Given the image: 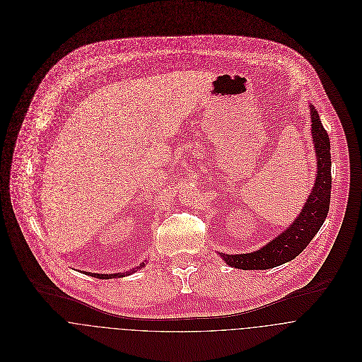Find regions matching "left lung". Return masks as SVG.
I'll use <instances>...</instances> for the list:
<instances>
[{"mask_svg": "<svg viewBox=\"0 0 362 362\" xmlns=\"http://www.w3.org/2000/svg\"><path fill=\"white\" fill-rule=\"evenodd\" d=\"M310 132L316 152L317 173L305 205L287 230L258 251L238 255L218 254L227 264L243 270H263L290 262L308 247L310 240L325 223L330 206L332 189L330 141L316 108L312 104H310Z\"/></svg>", "mask_w": 362, "mask_h": 362, "instance_id": "8db88e82", "label": "left lung"}]
</instances>
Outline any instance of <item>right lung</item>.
<instances>
[{
  "mask_svg": "<svg viewBox=\"0 0 362 362\" xmlns=\"http://www.w3.org/2000/svg\"><path fill=\"white\" fill-rule=\"evenodd\" d=\"M145 266V263H141L139 266H136V267H134V269H129L128 272H122V273H115V274H102V273H88V272H85L86 274H89V276H92V277H98V279H111V277H125V276H129V274H132V273H135V272H138L139 269H142Z\"/></svg>",
  "mask_w": 362,
  "mask_h": 362,
  "instance_id": "right-lung-1",
  "label": "right lung"
}]
</instances>
